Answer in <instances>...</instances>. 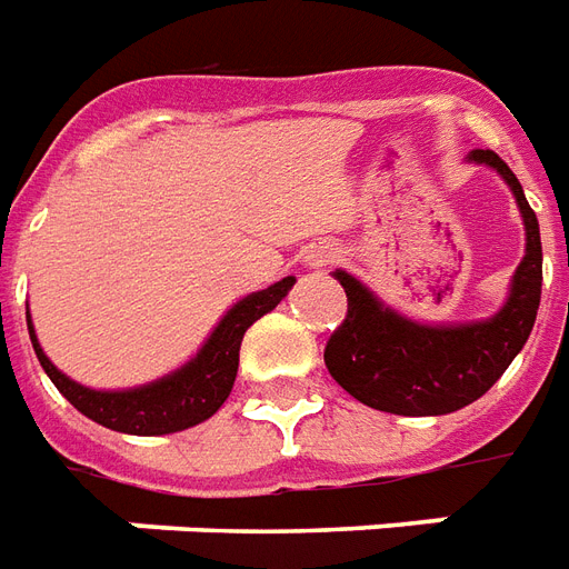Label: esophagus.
Listing matches in <instances>:
<instances>
[{"label": "esophagus", "instance_id": "1", "mask_svg": "<svg viewBox=\"0 0 569 569\" xmlns=\"http://www.w3.org/2000/svg\"><path fill=\"white\" fill-rule=\"evenodd\" d=\"M313 262H317V264L335 262V252H331V250H322V252H319V256H317V259H313Z\"/></svg>", "mask_w": 569, "mask_h": 569}]
</instances>
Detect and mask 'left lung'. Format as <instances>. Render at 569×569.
I'll list each match as a JSON object with an SVG mask.
<instances>
[{
	"label": "left lung",
	"mask_w": 569,
	"mask_h": 569,
	"mask_svg": "<svg viewBox=\"0 0 569 569\" xmlns=\"http://www.w3.org/2000/svg\"><path fill=\"white\" fill-rule=\"evenodd\" d=\"M467 162L498 171L525 222V256L507 301L477 322H416L370 292L352 273L335 271L347 292V319L326 347L338 386L373 410L395 416H446L482 398L531 338L542 289L540 222L519 178L495 150H470Z\"/></svg>",
	"instance_id": "left-lung-1"
}]
</instances>
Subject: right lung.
I'll use <instances>...</instances> for the list:
<instances>
[{
	"label": "right lung",
	"instance_id": "1",
	"mask_svg": "<svg viewBox=\"0 0 569 569\" xmlns=\"http://www.w3.org/2000/svg\"><path fill=\"white\" fill-rule=\"evenodd\" d=\"M292 286H296V277H283V280H277L262 292L241 298L238 305H231L226 310V317L217 322L210 338L201 343L199 352L187 365H180L178 370H171L159 380L134 386V389L108 391L74 382L44 356L29 313L27 326L41 368L74 410H81L87 419L104 425L111 431H120V435H174V431H187L192 425L210 419L226 403L231 386H234V377H238L243 331L256 319L271 313L273 307L289 296Z\"/></svg>",
	"mask_w": 569,
	"mask_h": 569
}]
</instances>
